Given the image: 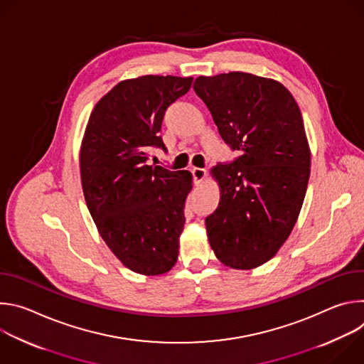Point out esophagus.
Instances as JSON below:
<instances>
[{"instance_id":"1","label":"esophagus","mask_w":364,"mask_h":364,"mask_svg":"<svg viewBox=\"0 0 364 364\" xmlns=\"http://www.w3.org/2000/svg\"><path fill=\"white\" fill-rule=\"evenodd\" d=\"M191 174H193V180H194V184H196V186H198V184L203 181L204 176H205V170H204V168H198V167H194V168H191Z\"/></svg>"}]
</instances>
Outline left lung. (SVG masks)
<instances>
[{"label": "left lung", "mask_w": 364, "mask_h": 364, "mask_svg": "<svg viewBox=\"0 0 364 364\" xmlns=\"http://www.w3.org/2000/svg\"><path fill=\"white\" fill-rule=\"evenodd\" d=\"M193 89L240 152L212 168L220 201L205 218L207 237L223 265L257 268L285 243L304 203L311 151L301 111L282 83L252 73L198 76Z\"/></svg>", "instance_id": "obj_1"}]
</instances>
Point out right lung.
Segmentation results:
<instances>
[{
    "mask_svg": "<svg viewBox=\"0 0 364 364\" xmlns=\"http://www.w3.org/2000/svg\"><path fill=\"white\" fill-rule=\"evenodd\" d=\"M193 77L145 75L115 85L95 105L80 145L83 196L100 237L131 271L154 277L177 262L188 171L148 166L167 108Z\"/></svg>",
    "mask_w": 364,
    "mask_h": 364,
    "instance_id": "add662e5",
    "label": "right lung"
}]
</instances>
